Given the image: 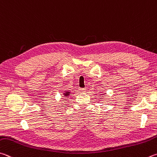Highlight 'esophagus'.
I'll use <instances>...</instances> for the list:
<instances>
[{"label":"esophagus","mask_w":157,"mask_h":157,"mask_svg":"<svg viewBox=\"0 0 157 157\" xmlns=\"http://www.w3.org/2000/svg\"><path fill=\"white\" fill-rule=\"evenodd\" d=\"M81 91H82V92H83V93H85L86 91V88H81Z\"/></svg>","instance_id":"1"}]
</instances>
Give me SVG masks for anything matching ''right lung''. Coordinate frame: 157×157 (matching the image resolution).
<instances>
[{"instance_id": "add662e5", "label": "right lung", "mask_w": 157, "mask_h": 157, "mask_svg": "<svg viewBox=\"0 0 157 157\" xmlns=\"http://www.w3.org/2000/svg\"><path fill=\"white\" fill-rule=\"evenodd\" d=\"M69 92H67L66 93L64 94V95L65 96H68V95H69Z\"/></svg>"}]
</instances>
